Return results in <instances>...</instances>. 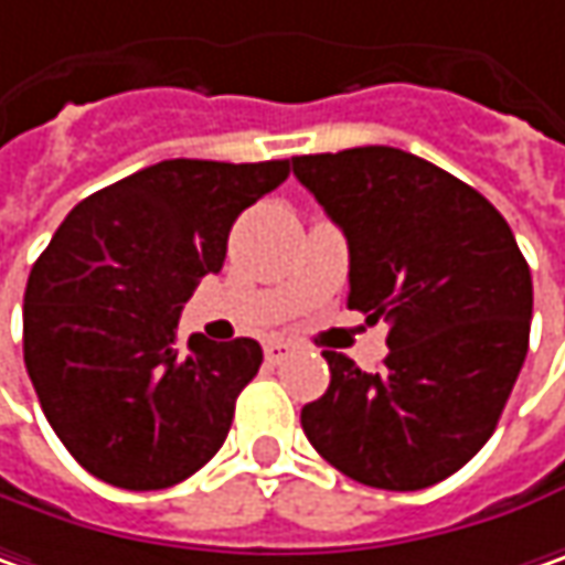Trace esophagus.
I'll return each mask as SVG.
<instances>
[{"instance_id":"esophagus-1","label":"esophagus","mask_w":565,"mask_h":565,"mask_svg":"<svg viewBox=\"0 0 565 565\" xmlns=\"http://www.w3.org/2000/svg\"><path fill=\"white\" fill-rule=\"evenodd\" d=\"M290 351H294V344H287V341H281V338H275V341H268V344H265V360H268V363H281V360L290 356Z\"/></svg>"}]
</instances>
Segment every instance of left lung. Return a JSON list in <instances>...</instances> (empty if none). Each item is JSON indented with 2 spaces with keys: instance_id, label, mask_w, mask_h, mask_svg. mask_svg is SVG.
<instances>
[{
  "instance_id": "1",
  "label": "left lung",
  "mask_w": 565,
  "mask_h": 565,
  "mask_svg": "<svg viewBox=\"0 0 565 565\" xmlns=\"http://www.w3.org/2000/svg\"><path fill=\"white\" fill-rule=\"evenodd\" d=\"M348 236V307L388 322L380 373L326 351L331 382L300 414L312 449L356 483L424 490L500 424L527 354L531 271L478 189L402 148L294 158Z\"/></svg>"
}]
</instances>
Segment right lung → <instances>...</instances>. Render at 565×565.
<instances>
[{
	"label": "right lung",
	"instance_id": "obj_1",
	"mask_svg": "<svg viewBox=\"0 0 565 565\" xmlns=\"http://www.w3.org/2000/svg\"><path fill=\"white\" fill-rule=\"evenodd\" d=\"M290 160H160L68 211L24 290V366L72 458L122 490L192 478L224 446L236 395L262 366L253 338L177 329L199 278L217 275L239 211Z\"/></svg>",
	"mask_w": 565,
	"mask_h": 565
}]
</instances>
